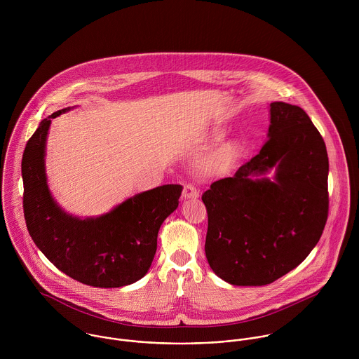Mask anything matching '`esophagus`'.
<instances>
[{"mask_svg": "<svg viewBox=\"0 0 359 359\" xmlns=\"http://www.w3.org/2000/svg\"><path fill=\"white\" fill-rule=\"evenodd\" d=\"M182 196L185 199H196L199 196V191L192 185V184H185L184 187V192H182Z\"/></svg>", "mask_w": 359, "mask_h": 359, "instance_id": "1", "label": "esophagus"}]
</instances>
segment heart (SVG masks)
<instances>
[{"mask_svg": "<svg viewBox=\"0 0 359 359\" xmlns=\"http://www.w3.org/2000/svg\"><path fill=\"white\" fill-rule=\"evenodd\" d=\"M224 137V134L221 131H215L212 134V140L214 141H219ZM241 152V145L236 141H228L225 144H222L218 151L212 154V157L208 161V167L214 168V170H219V168H225L228 165H231L236 157L239 156Z\"/></svg>", "mask_w": 359, "mask_h": 359, "instance_id": "heart-1", "label": "heart"}]
</instances>
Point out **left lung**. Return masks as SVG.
<instances>
[{
  "mask_svg": "<svg viewBox=\"0 0 359 359\" xmlns=\"http://www.w3.org/2000/svg\"><path fill=\"white\" fill-rule=\"evenodd\" d=\"M269 113L259 154L202 196L207 261L235 286L269 285L294 269L327 219L329 158L322 135L296 104L272 102ZM273 166V180L262 177Z\"/></svg>",
  "mask_w": 359,
  "mask_h": 359,
  "instance_id": "obj_1",
  "label": "left lung"
}]
</instances>
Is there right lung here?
<instances>
[{
  "label": "right lung",
  "mask_w": 359,
  "mask_h": 359,
  "mask_svg": "<svg viewBox=\"0 0 359 359\" xmlns=\"http://www.w3.org/2000/svg\"><path fill=\"white\" fill-rule=\"evenodd\" d=\"M67 110L70 107L44 118L23 152V211L29 233L67 276L94 287L131 285L151 268L158 229L178 207L182 187H157L95 218L67 214L52 198L44 158L51 118Z\"/></svg>",
  "instance_id": "add662e5"
}]
</instances>
